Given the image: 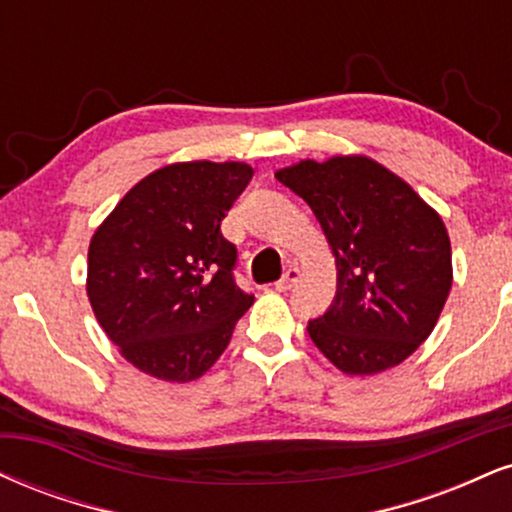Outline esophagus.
I'll return each instance as SVG.
<instances>
[{
  "mask_svg": "<svg viewBox=\"0 0 512 512\" xmlns=\"http://www.w3.org/2000/svg\"><path fill=\"white\" fill-rule=\"evenodd\" d=\"M298 276H300V272H298V269H295V267L286 269V274H283L281 279L274 283V288H276V291H281V293H283V291H291V288L295 286V281H298Z\"/></svg>",
  "mask_w": 512,
  "mask_h": 512,
  "instance_id": "esophagus-1",
  "label": "esophagus"
}]
</instances>
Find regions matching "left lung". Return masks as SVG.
I'll list each match as a JSON object with an SVG mask.
<instances>
[{
  "label": "left lung",
  "mask_w": 512,
  "mask_h": 512,
  "mask_svg": "<svg viewBox=\"0 0 512 512\" xmlns=\"http://www.w3.org/2000/svg\"><path fill=\"white\" fill-rule=\"evenodd\" d=\"M276 178L310 205L336 257V298L307 324L346 374H377L432 334L453 283L451 240L403 178L362 155L305 159Z\"/></svg>",
  "instance_id": "1"
}]
</instances>
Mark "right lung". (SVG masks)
<instances>
[{
  "instance_id": "right-lung-1",
  "label": "right lung",
  "mask_w": 512,
  "mask_h": 512,
  "mask_svg": "<svg viewBox=\"0 0 512 512\" xmlns=\"http://www.w3.org/2000/svg\"><path fill=\"white\" fill-rule=\"evenodd\" d=\"M252 178L243 162H178L121 197L88 250L97 322L140 372L186 384L229 346L255 295L233 279L221 221Z\"/></svg>"
}]
</instances>
